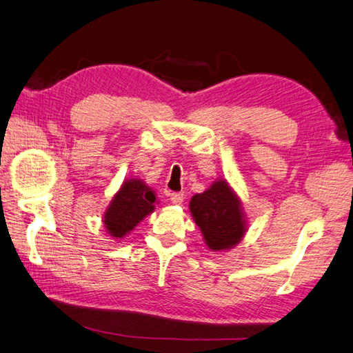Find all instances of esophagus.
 Returning a JSON list of instances; mask_svg holds the SVG:
<instances>
[{
	"mask_svg": "<svg viewBox=\"0 0 353 353\" xmlns=\"http://www.w3.org/2000/svg\"><path fill=\"white\" fill-rule=\"evenodd\" d=\"M170 202L175 205H181L184 202V193H172L170 194Z\"/></svg>",
	"mask_w": 353,
	"mask_h": 353,
	"instance_id": "esophagus-1",
	"label": "esophagus"
}]
</instances>
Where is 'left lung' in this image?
<instances>
[{
	"instance_id": "left-lung-1",
	"label": "left lung",
	"mask_w": 353,
	"mask_h": 353,
	"mask_svg": "<svg viewBox=\"0 0 353 353\" xmlns=\"http://www.w3.org/2000/svg\"><path fill=\"white\" fill-rule=\"evenodd\" d=\"M190 211L209 250H232L245 236L242 203L224 179H216L206 192L194 194L190 200Z\"/></svg>"
}]
</instances>
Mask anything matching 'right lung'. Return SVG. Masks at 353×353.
<instances>
[{"instance_id": "right-lung-1", "label": "right lung", "mask_w": 353, "mask_h": 353, "mask_svg": "<svg viewBox=\"0 0 353 353\" xmlns=\"http://www.w3.org/2000/svg\"><path fill=\"white\" fill-rule=\"evenodd\" d=\"M156 193L144 181L130 178L121 184L103 214V225L114 239L130 233L144 218L154 211Z\"/></svg>"}]
</instances>
